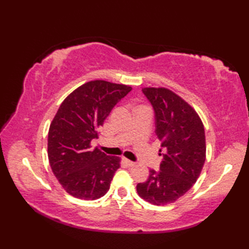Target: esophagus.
<instances>
[{"label": "esophagus", "mask_w": 249, "mask_h": 249, "mask_svg": "<svg viewBox=\"0 0 249 249\" xmlns=\"http://www.w3.org/2000/svg\"><path fill=\"white\" fill-rule=\"evenodd\" d=\"M123 160H124V162H125L127 166H135V162L129 160H127V158H124Z\"/></svg>", "instance_id": "obj_1"}]
</instances>
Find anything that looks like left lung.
<instances>
[{
	"instance_id": "1",
	"label": "left lung",
	"mask_w": 249,
	"mask_h": 249,
	"mask_svg": "<svg viewBox=\"0 0 249 249\" xmlns=\"http://www.w3.org/2000/svg\"><path fill=\"white\" fill-rule=\"evenodd\" d=\"M142 92L154 109L163 158L160 171L151 169L149 178L137 185V193L147 202L165 205L186 194L198 179L205 161L204 127L192 106L170 89L144 88Z\"/></svg>"
}]
</instances>
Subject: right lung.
I'll return each mask as SVG.
<instances>
[{
  "label": "right lung",
  "instance_id": "obj_1",
  "mask_svg": "<svg viewBox=\"0 0 249 249\" xmlns=\"http://www.w3.org/2000/svg\"><path fill=\"white\" fill-rule=\"evenodd\" d=\"M131 91L124 84L94 80L64 99L50 124L48 158L52 172L72 197L96 200L110 188L120 157L92 149L98 128L120 100Z\"/></svg>",
  "mask_w": 249,
  "mask_h": 249
}]
</instances>
